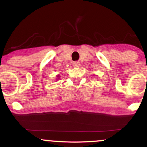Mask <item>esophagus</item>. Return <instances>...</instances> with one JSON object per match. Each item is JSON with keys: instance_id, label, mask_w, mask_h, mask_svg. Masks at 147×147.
Instances as JSON below:
<instances>
[{"instance_id": "esophagus-1", "label": "esophagus", "mask_w": 147, "mask_h": 147, "mask_svg": "<svg viewBox=\"0 0 147 147\" xmlns=\"http://www.w3.org/2000/svg\"><path fill=\"white\" fill-rule=\"evenodd\" d=\"M72 65H73L75 68H79V67L80 66V63H79V61H75L72 63Z\"/></svg>"}]
</instances>
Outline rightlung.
Segmentation results:
<instances>
[{
    "instance_id": "add662e5",
    "label": "right lung",
    "mask_w": 147,
    "mask_h": 147,
    "mask_svg": "<svg viewBox=\"0 0 147 147\" xmlns=\"http://www.w3.org/2000/svg\"><path fill=\"white\" fill-rule=\"evenodd\" d=\"M57 79H59V75H57Z\"/></svg>"
}]
</instances>
